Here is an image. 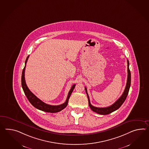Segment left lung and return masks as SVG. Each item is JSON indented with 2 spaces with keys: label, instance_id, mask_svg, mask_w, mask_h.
Here are the masks:
<instances>
[{
  "label": "left lung",
  "instance_id": "left-lung-1",
  "mask_svg": "<svg viewBox=\"0 0 149 149\" xmlns=\"http://www.w3.org/2000/svg\"><path fill=\"white\" fill-rule=\"evenodd\" d=\"M127 64H128V68H128V70H127L128 76H127V84H126L125 89L124 90L121 96L112 105L109 106V107H97L93 106L90 102L89 97L88 94L87 93L86 87L85 88L86 95H87L88 98L89 105L90 109L93 112L99 114H102V115H107V114H109V113L113 112L116 111V109H119L120 107V106L123 105V103H124V102L125 101L127 95L128 94V93H129L130 83H131V74H130V71L129 70V63L128 60H127Z\"/></svg>",
  "mask_w": 149,
  "mask_h": 149
}]
</instances>
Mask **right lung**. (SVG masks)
I'll return each instance as SVG.
<instances>
[{"mask_svg":"<svg viewBox=\"0 0 149 149\" xmlns=\"http://www.w3.org/2000/svg\"><path fill=\"white\" fill-rule=\"evenodd\" d=\"M29 56H27V58L25 61V65H26V63L27 62V60L28 59ZM26 65L23 68L22 73V76H21V84H22V87L23 89V91L25 95L26 96V98L28 99L31 105L34 106L35 108L37 109H40L41 111H43L49 113H56L58 112L61 111V110L64 109L68 104V100L70 99V96L71 93L73 92V90L74 89L75 84H74L72 86L71 89L70 90L67 98L66 102L64 103H63L59 105H50L49 104H47L46 103H44L41 100H40L39 98H38L36 96H35L33 93H31L30 91V90L26 86V81H25V77H24V72H25V69H26Z\"/></svg>","mask_w":149,"mask_h":149,"instance_id":"1","label":"right lung"}]
</instances>
